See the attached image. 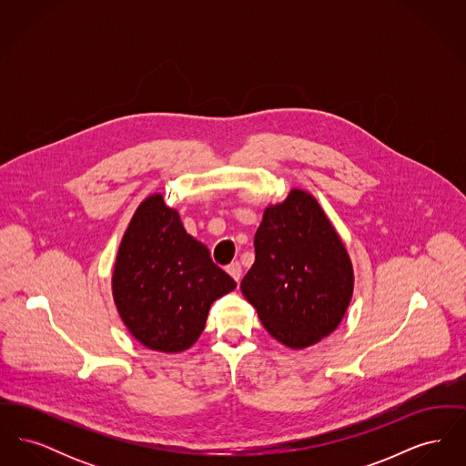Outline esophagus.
<instances>
[{
	"label": "esophagus",
	"instance_id": "obj_1",
	"mask_svg": "<svg viewBox=\"0 0 466 466\" xmlns=\"http://www.w3.org/2000/svg\"><path fill=\"white\" fill-rule=\"evenodd\" d=\"M227 272H228L236 281H239L241 276H243V268H241L239 262H232L230 266H227Z\"/></svg>",
	"mask_w": 466,
	"mask_h": 466
}]
</instances>
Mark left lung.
<instances>
[{
    "instance_id": "1",
    "label": "left lung",
    "mask_w": 466,
    "mask_h": 466,
    "mask_svg": "<svg viewBox=\"0 0 466 466\" xmlns=\"http://www.w3.org/2000/svg\"><path fill=\"white\" fill-rule=\"evenodd\" d=\"M353 287L348 249L309 192L293 188L267 206L241 281L267 332L291 350L309 348L339 327Z\"/></svg>"
}]
</instances>
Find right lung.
<instances>
[{"mask_svg": "<svg viewBox=\"0 0 466 466\" xmlns=\"http://www.w3.org/2000/svg\"><path fill=\"white\" fill-rule=\"evenodd\" d=\"M234 289L236 281L187 234L162 194L137 206L111 276L115 306L137 342L160 353L188 350L211 304Z\"/></svg>", "mask_w": 466, "mask_h": 466, "instance_id": "obj_1", "label": "right lung"}]
</instances>
